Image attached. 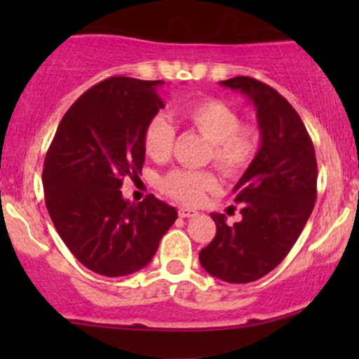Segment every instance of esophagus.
Instances as JSON below:
<instances>
[{
  "mask_svg": "<svg viewBox=\"0 0 359 359\" xmlns=\"http://www.w3.org/2000/svg\"><path fill=\"white\" fill-rule=\"evenodd\" d=\"M179 216L184 217V219H191V217L197 216V211H194V209H187V208H180Z\"/></svg>",
  "mask_w": 359,
  "mask_h": 359,
  "instance_id": "obj_1",
  "label": "esophagus"
}]
</instances>
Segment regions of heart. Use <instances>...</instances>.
Wrapping results in <instances>:
<instances>
[{"instance_id":"b5f03b06","label":"heart","mask_w":359,"mask_h":359,"mask_svg":"<svg viewBox=\"0 0 359 359\" xmlns=\"http://www.w3.org/2000/svg\"><path fill=\"white\" fill-rule=\"evenodd\" d=\"M177 116L208 140V160H212L224 175H241L257 158L262 147L258 128L241 125L240 114L226 102L214 97L194 100L180 106ZM174 140L175 128L165 116L156 114L147 123L143 147L150 158L158 162L165 160L174 147ZM214 185L216 179L205 170L179 168L162 179L165 194L184 204H197L204 192L211 191Z\"/></svg>"}]
</instances>
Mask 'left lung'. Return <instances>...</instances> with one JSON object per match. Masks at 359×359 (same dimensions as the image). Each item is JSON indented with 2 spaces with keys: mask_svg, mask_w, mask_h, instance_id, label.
<instances>
[{
  "mask_svg": "<svg viewBox=\"0 0 359 359\" xmlns=\"http://www.w3.org/2000/svg\"><path fill=\"white\" fill-rule=\"evenodd\" d=\"M257 108L262 147L233 192L241 221L212 212L216 236L201 250L203 269L229 283H248L280 265L295 245L317 197V162L299 113L278 90L253 77L221 81Z\"/></svg>",
  "mask_w": 359,
  "mask_h": 359,
  "instance_id": "obj_1",
  "label": "left lung"
}]
</instances>
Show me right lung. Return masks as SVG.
Wrapping results in <instances>:
<instances>
[{
    "label": "right lung",
    "mask_w": 359,
    "mask_h": 359,
    "mask_svg": "<svg viewBox=\"0 0 359 359\" xmlns=\"http://www.w3.org/2000/svg\"><path fill=\"white\" fill-rule=\"evenodd\" d=\"M163 81L109 77L86 90L62 118L43 162L45 204L57 233L86 269L125 277L154 258L177 219L154 194L123 199L126 177L145 162L143 131L162 109Z\"/></svg>",
    "instance_id": "add662e5"
}]
</instances>
